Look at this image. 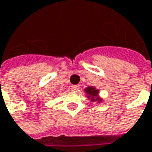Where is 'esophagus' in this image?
<instances>
[{"label":"esophagus","instance_id":"34e87169","mask_svg":"<svg viewBox=\"0 0 152 152\" xmlns=\"http://www.w3.org/2000/svg\"><path fill=\"white\" fill-rule=\"evenodd\" d=\"M71 89H72V91H73V92H78V91H79V89H80V86H78V85L72 86Z\"/></svg>","mask_w":152,"mask_h":152}]
</instances>
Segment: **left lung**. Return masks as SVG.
I'll return each mask as SVG.
<instances>
[{"label": "left lung", "instance_id": "8db88e82", "mask_svg": "<svg viewBox=\"0 0 152 152\" xmlns=\"http://www.w3.org/2000/svg\"><path fill=\"white\" fill-rule=\"evenodd\" d=\"M85 93L86 94V98L91 101L92 102H97V103H102V98L99 96L100 90L97 89L94 86H87L84 89Z\"/></svg>", "mask_w": 152, "mask_h": 152}]
</instances>
